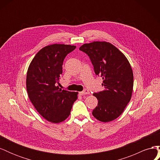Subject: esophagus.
Listing matches in <instances>:
<instances>
[{"instance_id": "34e87169", "label": "esophagus", "mask_w": 160, "mask_h": 160, "mask_svg": "<svg viewBox=\"0 0 160 160\" xmlns=\"http://www.w3.org/2000/svg\"><path fill=\"white\" fill-rule=\"evenodd\" d=\"M88 94H89V91L88 89H85L84 91H81L79 93L80 95H88Z\"/></svg>"}]
</instances>
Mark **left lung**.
<instances>
[{"mask_svg":"<svg viewBox=\"0 0 160 160\" xmlns=\"http://www.w3.org/2000/svg\"><path fill=\"white\" fill-rule=\"evenodd\" d=\"M79 50L89 57L97 75L102 77L105 89L93 93L98 105L92 114L100 122H109L122 114L132 98L133 74L123 53L111 43L93 41L85 43Z\"/></svg>","mask_w":160,"mask_h":160,"instance_id":"1","label":"left lung"}]
</instances>
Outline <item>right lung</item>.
<instances>
[{"mask_svg": "<svg viewBox=\"0 0 160 160\" xmlns=\"http://www.w3.org/2000/svg\"><path fill=\"white\" fill-rule=\"evenodd\" d=\"M75 48L64 44L47 45L34 57L27 70L28 98L42 117L53 123L63 122L69 117L78 98V92L62 90L57 86L64 59Z\"/></svg>", "mask_w": 160, "mask_h": 160, "instance_id": "add662e5", "label": "right lung"}]
</instances>
